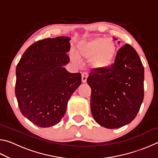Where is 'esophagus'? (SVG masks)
Instances as JSON below:
<instances>
[{
	"label": "esophagus",
	"instance_id": "1",
	"mask_svg": "<svg viewBox=\"0 0 158 158\" xmlns=\"http://www.w3.org/2000/svg\"><path fill=\"white\" fill-rule=\"evenodd\" d=\"M88 73H83L81 74V81L83 83H85L87 81V78H88Z\"/></svg>",
	"mask_w": 158,
	"mask_h": 158
}]
</instances>
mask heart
I'll list each match as a JSON object with an SVG mask.
<instances>
[{
	"instance_id": "heart-1",
	"label": "heart",
	"mask_w": 158,
	"mask_h": 158,
	"mask_svg": "<svg viewBox=\"0 0 158 158\" xmlns=\"http://www.w3.org/2000/svg\"><path fill=\"white\" fill-rule=\"evenodd\" d=\"M116 45L110 39L97 37L84 41L77 47V53L70 52V58L77 65H79L81 59L90 60V65L95 68L108 66L116 54Z\"/></svg>"
}]
</instances>
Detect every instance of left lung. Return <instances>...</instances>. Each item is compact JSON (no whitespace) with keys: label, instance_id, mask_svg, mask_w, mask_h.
<instances>
[{"label":"left lung","instance_id":"left-lung-1","mask_svg":"<svg viewBox=\"0 0 158 158\" xmlns=\"http://www.w3.org/2000/svg\"><path fill=\"white\" fill-rule=\"evenodd\" d=\"M143 79L144 68L137 52L130 44L123 45L114 63L92 71L87 79L95 121L109 129L132 122L143 100Z\"/></svg>","mask_w":158,"mask_h":158}]
</instances>
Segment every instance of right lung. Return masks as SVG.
<instances>
[{
  "label": "right lung",
  "mask_w": 158,
  "mask_h": 158,
  "mask_svg": "<svg viewBox=\"0 0 158 158\" xmlns=\"http://www.w3.org/2000/svg\"><path fill=\"white\" fill-rule=\"evenodd\" d=\"M70 38L57 37L37 41L23 53L16 68L15 95L23 116L41 127L56 125L65 114L68 100L81 84L80 73H69Z\"/></svg>",
  "instance_id": "obj_1"
}]
</instances>
